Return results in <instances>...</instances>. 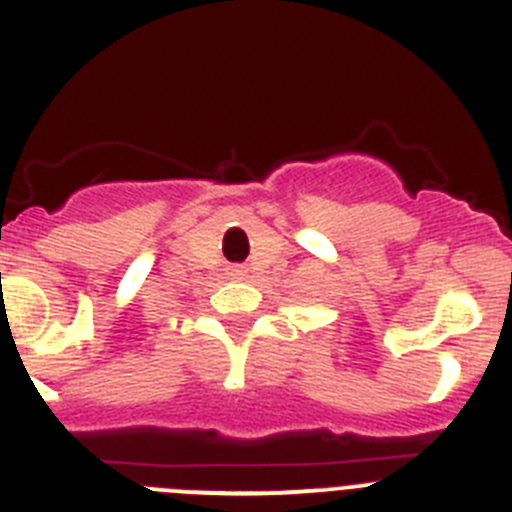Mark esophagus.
<instances>
[{
  "label": "esophagus",
  "mask_w": 512,
  "mask_h": 512,
  "mask_svg": "<svg viewBox=\"0 0 512 512\" xmlns=\"http://www.w3.org/2000/svg\"><path fill=\"white\" fill-rule=\"evenodd\" d=\"M229 275H232V278H242V270H239V267H232V270H229Z\"/></svg>",
  "instance_id": "34e87169"
}]
</instances>
